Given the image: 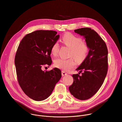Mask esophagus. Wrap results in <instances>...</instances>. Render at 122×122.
Here are the masks:
<instances>
[{
	"mask_svg": "<svg viewBox=\"0 0 122 122\" xmlns=\"http://www.w3.org/2000/svg\"><path fill=\"white\" fill-rule=\"evenodd\" d=\"M61 75H62V76H64L67 75V74L66 72H65V71H61Z\"/></svg>",
	"mask_w": 122,
	"mask_h": 122,
	"instance_id": "esophagus-1",
	"label": "esophagus"
}]
</instances>
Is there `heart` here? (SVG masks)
<instances>
[{
  "label": "heart",
  "instance_id": "1",
  "mask_svg": "<svg viewBox=\"0 0 122 122\" xmlns=\"http://www.w3.org/2000/svg\"><path fill=\"white\" fill-rule=\"evenodd\" d=\"M62 42L70 48V57H73L77 62L81 63L85 61L88 55L90 48L88 43L82 40L81 38L71 33H66L61 38ZM60 45L58 42H54L51 47L52 54L56 56L59 52ZM55 66L64 71H69L74 68L76 66V63L71 57L68 59L58 58L54 61Z\"/></svg>",
  "mask_w": 122,
  "mask_h": 122
}]
</instances>
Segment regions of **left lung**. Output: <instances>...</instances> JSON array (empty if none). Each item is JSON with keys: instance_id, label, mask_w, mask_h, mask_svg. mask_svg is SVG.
<instances>
[{"instance_id": "left-lung-1", "label": "left lung", "mask_w": 122, "mask_h": 122, "mask_svg": "<svg viewBox=\"0 0 122 122\" xmlns=\"http://www.w3.org/2000/svg\"><path fill=\"white\" fill-rule=\"evenodd\" d=\"M74 32L83 36L90 50L86 59L76 69L81 73L73 74L74 81L69 89L74 97L80 100H87L99 90L108 70V50L105 41L90 28H81Z\"/></svg>"}]
</instances>
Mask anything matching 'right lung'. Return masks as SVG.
<instances>
[{
  "instance_id": "add662e5",
  "label": "right lung",
  "mask_w": 122,
  "mask_h": 122,
  "mask_svg": "<svg viewBox=\"0 0 122 122\" xmlns=\"http://www.w3.org/2000/svg\"><path fill=\"white\" fill-rule=\"evenodd\" d=\"M57 34L52 30H37L28 34L16 52L15 63L18 82L25 94L35 101L47 98L61 77L59 68L42 70L43 66L52 62L51 47L59 39Z\"/></svg>"
}]
</instances>
